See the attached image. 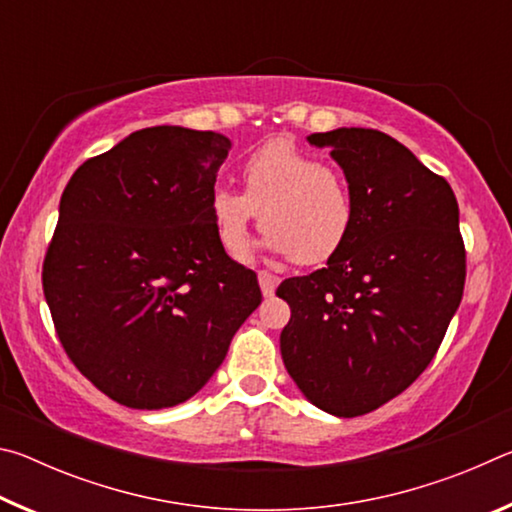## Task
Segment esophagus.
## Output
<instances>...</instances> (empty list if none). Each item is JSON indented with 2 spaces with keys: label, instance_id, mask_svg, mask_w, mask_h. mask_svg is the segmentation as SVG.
Here are the masks:
<instances>
[{
  "label": "esophagus",
  "instance_id": "1",
  "mask_svg": "<svg viewBox=\"0 0 512 512\" xmlns=\"http://www.w3.org/2000/svg\"><path fill=\"white\" fill-rule=\"evenodd\" d=\"M257 277H259V287H262L264 298H271L277 289V284H280V277L273 273H266V271H259Z\"/></svg>",
  "mask_w": 512,
  "mask_h": 512
}]
</instances>
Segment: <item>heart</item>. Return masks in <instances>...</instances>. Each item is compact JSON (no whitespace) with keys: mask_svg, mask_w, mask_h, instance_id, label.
Instances as JSON below:
<instances>
[{"mask_svg":"<svg viewBox=\"0 0 512 512\" xmlns=\"http://www.w3.org/2000/svg\"><path fill=\"white\" fill-rule=\"evenodd\" d=\"M244 194L219 187L210 198L216 237L232 257L248 248L262 216L266 246L302 266H318L348 244L357 221L352 187L339 169L296 144L275 140L241 167Z\"/></svg>","mask_w":512,"mask_h":512,"instance_id":"b5f03b06","label":"heart"}]
</instances>
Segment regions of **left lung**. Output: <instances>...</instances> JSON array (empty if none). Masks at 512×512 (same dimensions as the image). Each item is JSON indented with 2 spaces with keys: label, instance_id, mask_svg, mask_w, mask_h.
Returning <instances> with one entry per match:
<instances>
[{
  "label": "left lung",
  "instance_id": "obj_1",
  "mask_svg": "<svg viewBox=\"0 0 512 512\" xmlns=\"http://www.w3.org/2000/svg\"><path fill=\"white\" fill-rule=\"evenodd\" d=\"M332 146L357 203L352 237L325 268L289 277L280 334L298 388L339 418L379 409L418 379L465 287V244L447 180L375 128L309 137Z\"/></svg>",
  "mask_w": 512,
  "mask_h": 512
}]
</instances>
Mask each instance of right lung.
I'll list each match as a JSON object with an SVG mask.
<instances>
[{"mask_svg": "<svg viewBox=\"0 0 512 512\" xmlns=\"http://www.w3.org/2000/svg\"><path fill=\"white\" fill-rule=\"evenodd\" d=\"M230 140L153 126L85 160L60 198L42 291L69 361L131 409L207 384L262 302L210 219Z\"/></svg>", "mask_w": 512, "mask_h": 512, "instance_id": "add662e5", "label": "right lung"}]
</instances>
